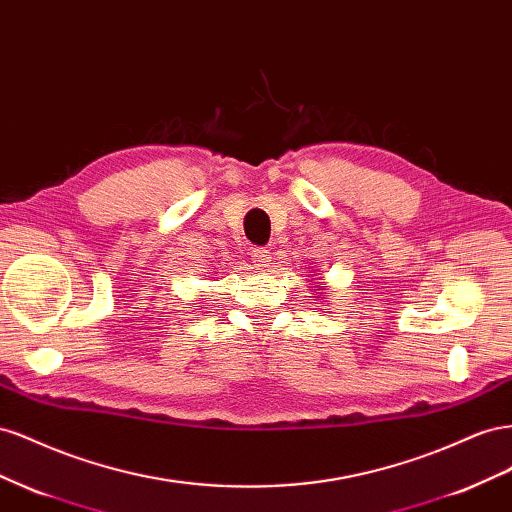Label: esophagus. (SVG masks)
I'll return each instance as SVG.
<instances>
[{"label": "esophagus", "mask_w": 512, "mask_h": 512, "mask_svg": "<svg viewBox=\"0 0 512 512\" xmlns=\"http://www.w3.org/2000/svg\"><path fill=\"white\" fill-rule=\"evenodd\" d=\"M251 259H253V266H255L257 270H266V268L270 266V261H272L270 253L264 251V248H253Z\"/></svg>", "instance_id": "obj_1"}]
</instances>
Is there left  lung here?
<instances>
[{"mask_svg":"<svg viewBox=\"0 0 512 512\" xmlns=\"http://www.w3.org/2000/svg\"><path fill=\"white\" fill-rule=\"evenodd\" d=\"M319 296H324V291H321V287L317 285V289H315V294H313V298H319Z\"/></svg>","mask_w":512,"mask_h":512,"instance_id":"obj_1","label":"left lung"}]
</instances>
